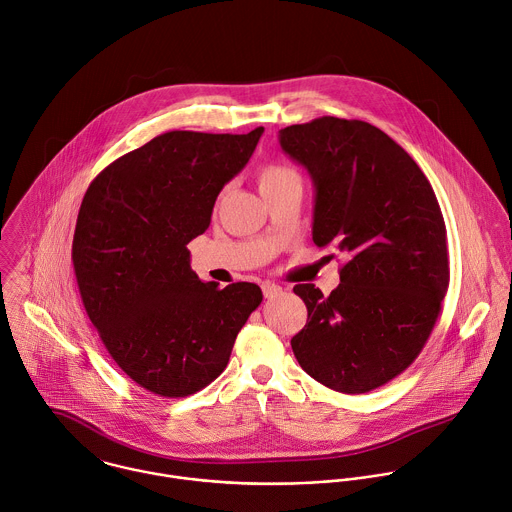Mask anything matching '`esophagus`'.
<instances>
[{"mask_svg": "<svg viewBox=\"0 0 512 512\" xmlns=\"http://www.w3.org/2000/svg\"><path fill=\"white\" fill-rule=\"evenodd\" d=\"M261 289H263L265 299H271V297H275V295H279V293L283 291V287H279V285H275V283H263Z\"/></svg>", "mask_w": 512, "mask_h": 512, "instance_id": "34e87169", "label": "esophagus"}]
</instances>
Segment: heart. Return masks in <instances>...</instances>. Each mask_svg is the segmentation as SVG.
Here are the masks:
<instances>
[{
	"mask_svg": "<svg viewBox=\"0 0 512 512\" xmlns=\"http://www.w3.org/2000/svg\"><path fill=\"white\" fill-rule=\"evenodd\" d=\"M257 183L263 195L287 189V187H301V177L295 169L281 165V163H269L259 169L257 173Z\"/></svg>",
	"mask_w": 512,
	"mask_h": 512,
	"instance_id": "obj_1",
	"label": "heart"
}]
</instances>
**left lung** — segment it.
<instances>
[{
    "mask_svg": "<svg viewBox=\"0 0 512 512\" xmlns=\"http://www.w3.org/2000/svg\"><path fill=\"white\" fill-rule=\"evenodd\" d=\"M281 149L315 185L313 241L347 255L339 287L293 291L307 325L291 339L307 375L369 393L423 351L449 289L447 227L415 159L379 127L319 117L279 131Z\"/></svg>",
    "mask_w": 512,
    "mask_h": 512,
    "instance_id": "obj_1",
    "label": "left lung"
}]
</instances>
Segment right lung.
<instances>
[{"label": "right lung", "mask_w": 512, "mask_h": 512, "mask_svg": "<svg viewBox=\"0 0 512 512\" xmlns=\"http://www.w3.org/2000/svg\"><path fill=\"white\" fill-rule=\"evenodd\" d=\"M261 135L169 131L85 191L71 247L81 301L113 361L153 395L187 397L215 381L263 301L255 283H203L187 249Z\"/></svg>", "instance_id": "add662e5"}]
</instances>
